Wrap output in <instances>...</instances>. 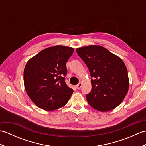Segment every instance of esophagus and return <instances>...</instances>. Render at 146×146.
Wrapping results in <instances>:
<instances>
[{
    "mask_svg": "<svg viewBox=\"0 0 146 146\" xmlns=\"http://www.w3.org/2000/svg\"><path fill=\"white\" fill-rule=\"evenodd\" d=\"M82 86V83H79L76 86V88L78 89V90H80V88H81Z\"/></svg>",
    "mask_w": 146,
    "mask_h": 146,
    "instance_id": "34e87169",
    "label": "esophagus"
}]
</instances>
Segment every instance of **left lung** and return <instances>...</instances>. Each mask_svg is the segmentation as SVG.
Listing matches in <instances>:
<instances>
[{
    "mask_svg": "<svg viewBox=\"0 0 146 146\" xmlns=\"http://www.w3.org/2000/svg\"><path fill=\"white\" fill-rule=\"evenodd\" d=\"M92 76V90L86 95L89 105L100 111L114 109L128 92L127 70L122 59L101 46L76 49Z\"/></svg>",
    "mask_w": 146,
    "mask_h": 146,
    "instance_id": "1",
    "label": "left lung"
}]
</instances>
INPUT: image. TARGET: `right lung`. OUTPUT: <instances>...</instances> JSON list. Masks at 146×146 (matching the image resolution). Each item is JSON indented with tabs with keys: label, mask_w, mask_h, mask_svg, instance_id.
<instances>
[{
	"label": "right lung",
	"mask_w": 146,
	"mask_h": 146,
	"mask_svg": "<svg viewBox=\"0 0 146 146\" xmlns=\"http://www.w3.org/2000/svg\"><path fill=\"white\" fill-rule=\"evenodd\" d=\"M74 49L55 46L43 49L27 61L24 87L29 98L42 109L52 111L66 104L73 90L65 82L66 62Z\"/></svg>",
	"instance_id": "add662e5"
}]
</instances>
